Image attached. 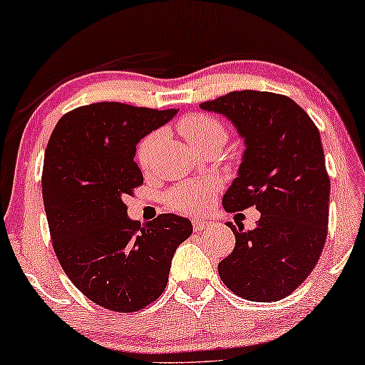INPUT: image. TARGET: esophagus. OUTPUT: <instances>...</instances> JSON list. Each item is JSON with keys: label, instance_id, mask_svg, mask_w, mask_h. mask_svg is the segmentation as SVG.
I'll use <instances>...</instances> for the list:
<instances>
[{"label": "esophagus", "instance_id": "obj_1", "mask_svg": "<svg viewBox=\"0 0 365 365\" xmlns=\"http://www.w3.org/2000/svg\"><path fill=\"white\" fill-rule=\"evenodd\" d=\"M192 227H194V231H196V232L207 231V229L212 227V222L207 221V219H194Z\"/></svg>", "mask_w": 365, "mask_h": 365}]
</instances>
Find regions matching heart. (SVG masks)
Listing matches in <instances>:
<instances>
[{
  "mask_svg": "<svg viewBox=\"0 0 365 365\" xmlns=\"http://www.w3.org/2000/svg\"><path fill=\"white\" fill-rule=\"evenodd\" d=\"M179 133L186 138L189 146L194 151H202L206 148H222L227 141V129L221 123V119L211 114H189L184 116L178 124ZM158 141V133L148 134L139 143L136 158L141 168H148L151 161L153 148ZM216 191V182L212 179L202 181H189L174 186L168 194V201L176 211L194 214L201 212Z\"/></svg>",
  "mask_w": 365,
  "mask_h": 365,
  "instance_id": "1",
  "label": "heart"
}]
</instances>
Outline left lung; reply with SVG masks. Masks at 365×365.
<instances>
[{"label": "left lung", "mask_w": 365, "mask_h": 365, "mask_svg": "<svg viewBox=\"0 0 365 365\" xmlns=\"http://www.w3.org/2000/svg\"><path fill=\"white\" fill-rule=\"evenodd\" d=\"M199 108L227 118L246 146L224 209L256 206L261 212L251 231L227 222L236 246L219 262V276L247 301L291 296L312 272L327 237L331 182L319 129L299 104L276 93L232 91Z\"/></svg>", "instance_id": "1"}]
</instances>
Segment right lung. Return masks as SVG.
Here are the masks:
<instances>
[{
	"label": "right lung",
	"instance_id": "obj_1",
	"mask_svg": "<svg viewBox=\"0 0 365 365\" xmlns=\"http://www.w3.org/2000/svg\"><path fill=\"white\" fill-rule=\"evenodd\" d=\"M178 109L94 103L59 119L43 164V202L58 261L88 299L134 312L161 296L192 224L161 214L141 224L123 199L143 184L136 144Z\"/></svg>",
	"mask_w": 365,
	"mask_h": 365
}]
</instances>
